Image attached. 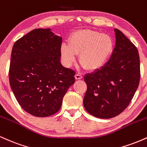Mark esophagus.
I'll return each mask as SVG.
<instances>
[{
	"instance_id": "obj_1",
	"label": "esophagus",
	"mask_w": 147,
	"mask_h": 147,
	"mask_svg": "<svg viewBox=\"0 0 147 147\" xmlns=\"http://www.w3.org/2000/svg\"><path fill=\"white\" fill-rule=\"evenodd\" d=\"M75 79H82V75H80V74H76V75H75Z\"/></svg>"
}]
</instances>
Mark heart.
Listing matches in <instances>:
<instances>
[{
  "mask_svg": "<svg viewBox=\"0 0 147 147\" xmlns=\"http://www.w3.org/2000/svg\"><path fill=\"white\" fill-rule=\"evenodd\" d=\"M113 50V42L110 36L95 30H81L70 35L68 43H62L60 55L64 65L70 67L79 54V61L82 66L95 71L105 65Z\"/></svg>",
  "mask_w": 147,
  "mask_h": 147,
  "instance_id": "1",
  "label": "heart"
}]
</instances>
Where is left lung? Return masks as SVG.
<instances>
[{
    "label": "left lung",
    "instance_id": "obj_1",
    "mask_svg": "<svg viewBox=\"0 0 147 147\" xmlns=\"http://www.w3.org/2000/svg\"><path fill=\"white\" fill-rule=\"evenodd\" d=\"M115 46L102 68L84 77L87 90L84 106L96 117L109 119L129 105L140 79L138 49L120 30L115 29Z\"/></svg>",
    "mask_w": 147,
    "mask_h": 147
}]
</instances>
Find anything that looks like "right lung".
<instances>
[{
  "instance_id": "right-lung-1",
  "label": "right lung",
  "mask_w": 147,
  "mask_h": 147,
  "mask_svg": "<svg viewBox=\"0 0 147 147\" xmlns=\"http://www.w3.org/2000/svg\"><path fill=\"white\" fill-rule=\"evenodd\" d=\"M35 29L17 40L10 61L9 84L22 109L36 117L58 112L75 72L60 62L62 38Z\"/></svg>"
}]
</instances>
